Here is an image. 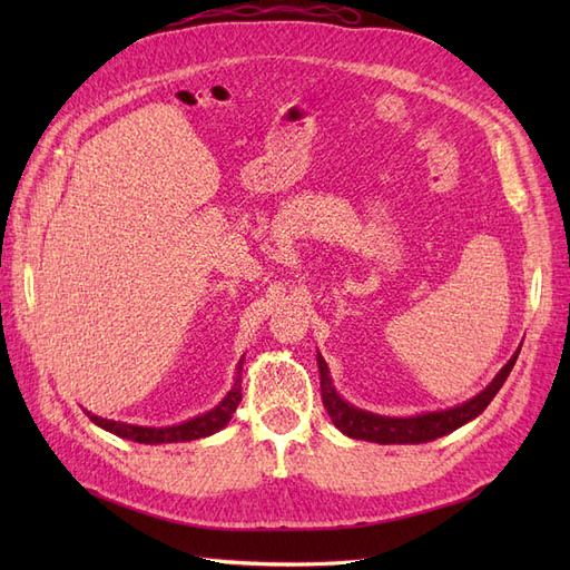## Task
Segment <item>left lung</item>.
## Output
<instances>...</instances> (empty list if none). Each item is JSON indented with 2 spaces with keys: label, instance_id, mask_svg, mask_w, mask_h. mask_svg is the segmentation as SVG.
<instances>
[{
  "label": "left lung",
  "instance_id": "obj_1",
  "mask_svg": "<svg viewBox=\"0 0 570 570\" xmlns=\"http://www.w3.org/2000/svg\"><path fill=\"white\" fill-rule=\"evenodd\" d=\"M519 352H515L507 361V366L497 373L494 381L480 394H475L473 400H469L465 404H459L454 409H446V411L421 413V416H413V419L377 416V413L361 411V409L344 402L342 396L335 392L331 373H327V364L323 361V356L318 354L323 406L327 411V416L333 419L335 428H340L347 438L377 442V444H421V442H430V440H438L446 433H452V430L461 428L463 423L473 421L475 416H480V413L488 409V404L494 400V394L499 392V387H502L504 381L509 377V373L515 364V358H519Z\"/></svg>",
  "mask_w": 570,
  "mask_h": 570
}]
</instances>
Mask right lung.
<instances>
[{
  "instance_id": "right-lung-1",
  "label": "right lung",
  "mask_w": 570,
  "mask_h": 570,
  "mask_svg": "<svg viewBox=\"0 0 570 570\" xmlns=\"http://www.w3.org/2000/svg\"><path fill=\"white\" fill-rule=\"evenodd\" d=\"M239 371H243V361L237 364V377L233 390L226 394L216 409L202 413L197 419H189L180 425H168V428H145V425H130V423H118V421H107L99 419L95 413L88 411V416L95 425L109 430V433L124 438V440H132V442H142V444H164V442H189V440H199V438H209L223 425H228V421L233 419V413L243 400V377H239Z\"/></svg>"
}]
</instances>
